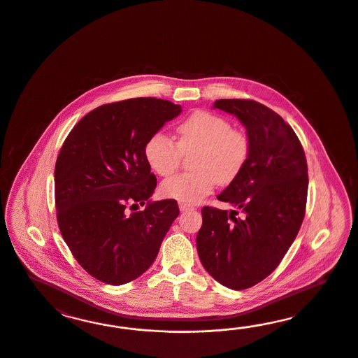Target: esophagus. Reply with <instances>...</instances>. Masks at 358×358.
<instances>
[{"instance_id": "34e87169", "label": "esophagus", "mask_w": 358, "mask_h": 358, "mask_svg": "<svg viewBox=\"0 0 358 358\" xmlns=\"http://www.w3.org/2000/svg\"><path fill=\"white\" fill-rule=\"evenodd\" d=\"M178 207H180V210L185 213V211H190V210H194V206H192V205H189V203H185V202H180L178 203Z\"/></svg>"}]
</instances>
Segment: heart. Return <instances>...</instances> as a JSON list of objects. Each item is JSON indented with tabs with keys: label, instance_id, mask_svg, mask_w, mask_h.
<instances>
[{
	"label": "heart",
	"instance_id": "1",
	"mask_svg": "<svg viewBox=\"0 0 358 358\" xmlns=\"http://www.w3.org/2000/svg\"><path fill=\"white\" fill-rule=\"evenodd\" d=\"M174 143L163 132L150 136L144 156L152 171L166 177L181 163L182 155L190 157L193 172L176 174L165 180L164 196L185 203H196L213 192L217 182L231 184L243 172L250 159V138L232 129L226 118L206 110H198L176 126Z\"/></svg>",
	"mask_w": 358,
	"mask_h": 358
}]
</instances>
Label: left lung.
<instances>
[{"label":"left lung","mask_w":358,"mask_h":358,"mask_svg":"<svg viewBox=\"0 0 358 358\" xmlns=\"http://www.w3.org/2000/svg\"><path fill=\"white\" fill-rule=\"evenodd\" d=\"M214 108L234 114L247 129L250 153L238 178L217 195L241 211L202 208L196 250L219 283L244 290L266 278L302 226L308 174L303 147L271 108L252 99H217Z\"/></svg>","instance_id":"1"}]
</instances>
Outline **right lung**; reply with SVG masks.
I'll return each mask as SVG.
<instances>
[{
  "instance_id": "obj_1",
  "label": "right lung",
  "mask_w": 358,
  "mask_h": 358,
  "mask_svg": "<svg viewBox=\"0 0 358 358\" xmlns=\"http://www.w3.org/2000/svg\"><path fill=\"white\" fill-rule=\"evenodd\" d=\"M181 111L153 97L106 103L63 143L55 165L57 224L77 262L98 281L118 286L141 275L180 214L174 199L150 201L157 181L144 145ZM139 203L148 206L131 212Z\"/></svg>"
}]
</instances>
